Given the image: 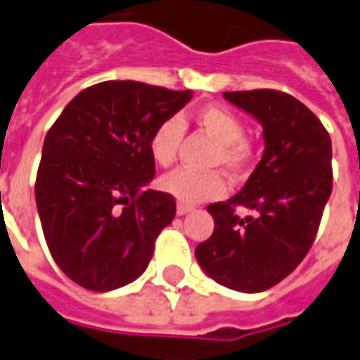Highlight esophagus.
Returning <instances> with one entry per match:
<instances>
[{
    "label": "esophagus",
    "mask_w": 360,
    "mask_h": 360,
    "mask_svg": "<svg viewBox=\"0 0 360 360\" xmlns=\"http://www.w3.org/2000/svg\"><path fill=\"white\" fill-rule=\"evenodd\" d=\"M191 210H193V207H190V205H182V202H180V205L176 207V212L180 216L188 214V212H191Z\"/></svg>",
    "instance_id": "esophagus-1"
}]
</instances>
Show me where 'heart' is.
Instances as JSON below:
<instances>
[{"mask_svg":"<svg viewBox=\"0 0 360 360\" xmlns=\"http://www.w3.org/2000/svg\"><path fill=\"white\" fill-rule=\"evenodd\" d=\"M195 123L209 132L218 142V151L214 163L224 169L239 174L252 158V148L245 136L243 121L229 110L218 106H205L197 110ZM182 139V123L178 119H167L151 132L148 150L153 163L159 167H169L176 159L178 144ZM159 188L176 199L182 205L218 199L226 193V182L218 172H193V170L178 169L165 174L159 180Z\"/></svg>","mask_w":360,"mask_h":360,"instance_id":"heart-1","label":"heart"}]
</instances>
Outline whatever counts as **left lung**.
Instances as JSON below:
<instances>
[{
  "mask_svg": "<svg viewBox=\"0 0 360 360\" xmlns=\"http://www.w3.org/2000/svg\"><path fill=\"white\" fill-rule=\"evenodd\" d=\"M224 98L260 123L264 155L237 195L207 207L214 231L197 245L195 258L216 283L264 292L311 248L332 191V142L315 113L290 94L258 89ZM237 206L255 216L239 219Z\"/></svg>",
  "mask_w": 360,
  "mask_h": 360,
  "instance_id": "1",
  "label": "left lung"
}]
</instances>
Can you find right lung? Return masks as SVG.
Wrapping results in <instances>:
<instances>
[{"mask_svg":"<svg viewBox=\"0 0 360 360\" xmlns=\"http://www.w3.org/2000/svg\"><path fill=\"white\" fill-rule=\"evenodd\" d=\"M140 81H104L81 91L43 142L36 202L56 266L94 292L146 271L174 197L148 190L155 163L151 132L191 100Z\"/></svg>","mask_w":360,"mask_h":360,"instance_id":"add662e5","label":"right lung"}]
</instances>
